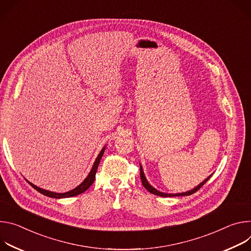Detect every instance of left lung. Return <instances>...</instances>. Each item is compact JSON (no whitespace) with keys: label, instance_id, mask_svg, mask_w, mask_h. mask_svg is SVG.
I'll use <instances>...</instances> for the list:
<instances>
[{"label":"left lung","instance_id":"obj_1","mask_svg":"<svg viewBox=\"0 0 251 251\" xmlns=\"http://www.w3.org/2000/svg\"><path fill=\"white\" fill-rule=\"evenodd\" d=\"M140 166H141V178H142L143 185H144L151 193L155 194V196H158V197H163V198H166V197L169 198V197H185V196H190V194H192V193H194V192H197V191L211 177V176H212V175H210V176H209L207 178H205L202 182H201L199 185H197L196 187L190 189V190H188V191L180 192V193H166V192H162V191L157 190L156 188H154L153 186H151V185L150 184V182L148 181V179H147V177H146V176H145V173H144V170H143V166H142L141 163H140Z\"/></svg>","mask_w":251,"mask_h":251}]
</instances>
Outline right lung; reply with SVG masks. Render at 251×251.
Returning <instances> with one entry per match:
<instances>
[{
    "label": "right lung",
    "instance_id": "obj_1",
    "mask_svg": "<svg viewBox=\"0 0 251 251\" xmlns=\"http://www.w3.org/2000/svg\"><path fill=\"white\" fill-rule=\"evenodd\" d=\"M106 146H104L102 148V150L100 151L98 157L96 158L94 164H93V168L90 172V174L88 175V176L83 179V181L77 185L76 187H75L74 189L68 191V192H64V193H59V192H53V191H50V190H47V189H44V188H41L35 184H33L32 182H30L29 180H26L27 182H29L37 191H39L40 193L44 194V196L46 197H49V198H52V199H67V198H72V197H75V196H78V194L85 192L95 181V178H96V174H97V171H98V166L100 164V161L101 159V156L104 152V150H105Z\"/></svg>",
    "mask_w": 251,
    "mask_h": 251
}]
</instances>
